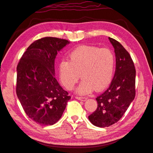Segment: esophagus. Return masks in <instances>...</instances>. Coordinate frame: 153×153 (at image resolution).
I'll return each instance as SVG.
<instances>
[{
  "label": "esophagus",
  "mask_w": 153,
  "mask_h": 153,
  "mask_svg": "<svg viewBox=\"0 0 153 153\" xmlns=\"http://www.w3.org/2000/svg\"><path fill=\"white\" fill-rule=\"evenodd\" d=\"M76 99L80 100V101H85L87 100V97H79V96H76L75 97Z\"/></svg>",
  "instance_id": "esophagus-1"
}]
</instances>
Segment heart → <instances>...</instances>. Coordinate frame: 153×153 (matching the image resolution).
I'll return each mask as SVG.
<instances>
[{"mask_svg": "<svg viewBox=\"0 0 153 153\" xmlns=\"http://www.w3.org/2000/svg\"><path fill=\"white\" fill-rule=\"evenodd\" d=\"M114 56L109 49L84 45L73 50L69 62L62 61L59 65L61 82L71 90L82 80L77 92L84 95L94 89L101 91L107 88L113 76Z\"/></svg>", "mask_w": 153, "mask_h": 153, "instance_id": "1", "label": "heart"}]
</instances>
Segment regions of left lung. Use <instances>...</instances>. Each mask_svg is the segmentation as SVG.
Segmentation results:
<instances>
[{"instance_id": "1", "label": "left lung", "mask_w": 153, "mask_h": 153, "mask_svg": "<svg viewBox=\"0 0 153 153\" xmlns=\"http://www.w3.org/2000/svg\"><path fill=\"white\" fill-rule=\"evenodd\" d=\"M114 48L116 70L109 87L97 96V107L89 118L100 128L108 127L123 117L135 96V69L131 57L121 44L108 37Z\"/></svg>"}]
</instances>
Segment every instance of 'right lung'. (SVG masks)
<instances>
[{"label": "right lung", "instance_id": "1", "mask_svg": "<svg viewBox=\"0 0 153 153\" xmlns=\"http://www.w3.org/2000/svg\"><path fill=\"white\" fill-rule=\"evenodd\" d=\"M69 43L56 37L36 40L17 66V96L26 114L40 125L56 123L71 99L54 76L57 52Z\"/></svg>", "mask_w": 153, "mask_h": 153}]
</instances>
